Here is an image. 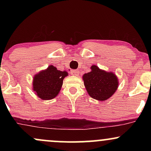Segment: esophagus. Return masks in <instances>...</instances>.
I'll return each mask as SVG.
<instances>
[{"mask_svg": "<svg viewBox=\"0 0 151 151\" xmlns=\"http://www.w3.org/2000/svg\"><path fill=\"white\" fill-rule=\"evenodd\" d=\"M71 74H72V76H75V77H77V76L79 74V71L73 70L71 71Z\"/></svg>", "mask_w": 151, "mask_h": 151, "instance_id": "obj_1", "label": "esophagus"}]
</instances>
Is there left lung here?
Returning <instances> with one entry per match:
<instances>
[{"label":"left lung","instance_id":"8db88e82","mask_svg":"<svg viewBox=\"0 0 151 151\" xmlns=\"http://www.w3.org/2000/svg\"><path fill=\"white\" fill-rule=\"evenodd\" d=\"M88 94L98 101H106L116 92L119 79L112 72L101 70L96 65L91 67V72L82 76Z\"/></svg>","mask_w":151,"mask_h":151}]
</instances>
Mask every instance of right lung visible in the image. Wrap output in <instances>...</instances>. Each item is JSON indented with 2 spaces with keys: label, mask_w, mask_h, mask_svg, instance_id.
Returning <instances> with one entry per match:
<instances>
[{
  "label": "right lung",
  "mask_w": 151,
  "mask_h": 151,
  "mask_svg": "<svg viewBox=\"0 0 151 151\" xmlns=\"http://www.w3.org/2000/svg\"><path fill=\"white\" fill-rule=\"evenodd\" d=\"M69 74L67 71H60L53 65L35 74L32 79V91L37 97L42 100L55 98L60 93L63 79Z\"/></svg>",
  "instance_id": "1"
}]
</instances>
